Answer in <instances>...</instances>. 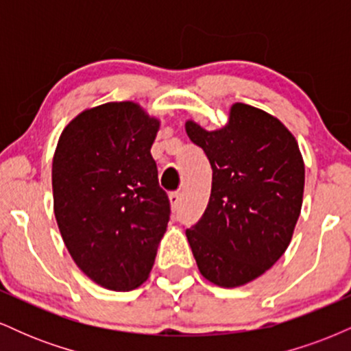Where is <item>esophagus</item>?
Here are the masks:
<instances>
[{
  "label": "esophagus",
  "instance_id": "1",
  "mask_svg": "<svg viewBox=\"0 0 351 351\" xmlns=\"http://www.w3.org/2000/svg\"><path fill=\"white\" fill-rule=\"evenodd\" d=\"M168 199H170V204H171V209H173V211H176V209L180 208L181 196L178 195V193H171V195L168 196Z\"/></svg>",
  "mask_w": 351,
  "mask_h": 351
}]
</instances>
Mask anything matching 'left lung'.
<instances>
[{
    "label": "left lung",
    "instance_id": "left-lung-1",
    "mask_svg": "<svg viewBox=\"0 0 351 351\" xmlns=\"http://www.w3.org/2000/svg\"><path fill=\"white\" fill-rule=\"evenodd\" d=\"M213 170L206 211L188 243L201 276L224 289L267 272L291 244L304 198L305 167L295 136L261 108L236 102L224 127L184 123Z\"/></svg>",
    "mask_w": 351,
    "mask_h": 351
}]
</instances>
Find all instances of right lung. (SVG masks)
<instances>
[{
    "label": "right lung",
    "mask_w": 351,
    "mask_h": 351,
    "mask_svg": "<svg viewBox=\"0 0 351 351\" xmlns=\"http://www.w3.org/2000/svg\"><path fill=\"white\" fill-rule=\"evenodd\" d=\"M158 130L140 104L107 102L75 115L56 147L60 236L75 265L108 291L140 287L167 232L170 201L150 153Z\"/></svg>",
    "instance_id": "1"
}]
</instances>
